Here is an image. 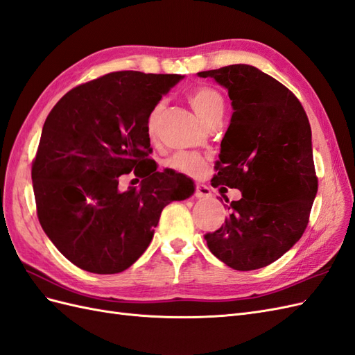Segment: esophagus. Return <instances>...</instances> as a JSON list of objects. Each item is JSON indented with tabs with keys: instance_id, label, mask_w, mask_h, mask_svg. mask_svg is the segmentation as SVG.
I'll return each mask as SVG.
<instances>
[{
	"instance_id": "obj_1",
	"label": "esophagus",
	"mask_w": 355,
	"mask_h": 355,
	"mask_svg": "<svg viewBox=\"0 0 355 355\" xmlns=\"http://www.w3.org/2000/svg\"><path fill=\"white\" fill-rule=\"evenodd\" d=\"M196 197L197 198H210L212 197V191L205 184H197L196 185Z\"/></svg>"
}]
</instances>
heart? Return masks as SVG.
<instances>
[{"instance_id": "b5f03b06", "label": "heart", "mask_w": 355, "mask_h": 355, "mask_svg": "<svg viewBox=\"0 0 355 355\" xmlns=\"http://www.w3.org/2000/svg\"><path fill=\"white\" fill-rule=\"evenodd\" d=\"M188 101L206 123L216 116H223L225 107L223 95L216 89L210 88V86H197V88L191 89L188 94ZM161 110L162 103H158L149 112L146 119V128L149 134L155 131ZM167 166L176 171H180V173L197 176L203 171L205 158L197 154V152H178V154L168 159Z\"/></svg>"}]
</instances>
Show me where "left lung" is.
Masks as SVG:
<instances>
[{"mask_svg": "<svg viewBox=\"0 0 355 355\" xmlns=\"http://www.w3.org/2000/svg\"><path fill=\"white\" fill-rule=\"evenodd\" d=\"M197 74L224 86L233 107L212 185L242 193L224 205L225 223L205 239L232 269H261L290 251L309 221L318 191L309 119L295 95L257 67Z\"/></svg>", "mask_w": 355, "mask_h": 355, "instance_id": "1", "label": "left lung"}]
</instances>
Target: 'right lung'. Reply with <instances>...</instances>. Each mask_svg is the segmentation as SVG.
Wrapping results in <instances>:
<instances>
[{
  "instance_id": "add662e5",
  "label": "right lung",
  "mask_w": 355,
  "mask_h": 355,
  "mask_svg": "<svg viewBox=\"0 0 355 355\" xmlns=\"http://www.w3.org/2000/svg\"><path fill=\"white\" fill-rule=\"evenodd\" d=\"M180 74L116 71L67 92L47 116L31 170L46 236L80 269L123 272L146 251L159 215L194 194V182L157 170L148 114ZM134 169L139 189H119Z\"/></svg>"
}]
</instances>
